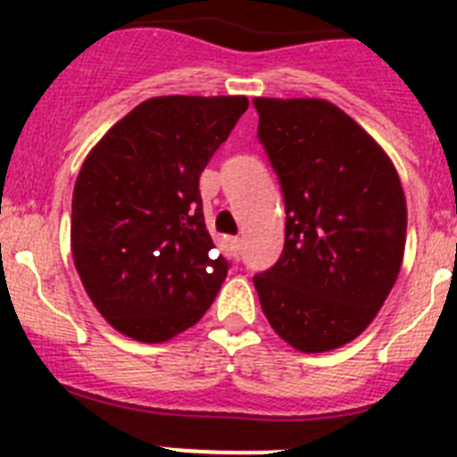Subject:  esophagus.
Wrapping results in <instances>:
<instances>
[{"label":"esophagus","mask_w":457,"mask_h":457,"mask_svg":"<svg viewBox=\"0 0 457 457\" xmlns=\"http://www.w3.org/2000/svg\"><path fill=\"white\" fill-rule=\"evenodd\" d=\"M231 252L236 258L242 256V237H231Z\"/></svg>","instance_id":"1"}]
</instances>
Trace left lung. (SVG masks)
I'll use <instances>...</instances> for the list:
<instances>
[{
  "mask_svg": "<svg viewBox=\"0 0 457 457\" xmlns=\"http://www.w3.org/2000/svg\"><path fill=\"white\" fill-rule=\"evenodd\" d=\"M286 204L277 263L253 277L274 332L302 353L364 332L401 272L405 194L386 153L337 104L253 98Z\"/></svg>",
  "mask_w": 457,
  "mask_h": 457,
  "instance_id": "left-lung-1",
  "label": "left lung"
}]
</instances>
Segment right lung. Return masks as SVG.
Returning <instances> with one entry per match:
<instances>
[{
  "instance_id": "add662e5",
  "label": "right lung",
  "mask_w": 457,
  "mask_h": 457,
  "mask_svg": "<svg viewBox=\"0 0 457 457\" xmlns=\"http://www.w3.org/2000/svg\"><path fill=\"white\" fill-rule=\"evenodd\" d=\"M249 107L245 96L144 100L96 144L72 192V261L125 337L162 343L204 318L228 272L199 176Z\"/></svg>"
}]
</instances>
